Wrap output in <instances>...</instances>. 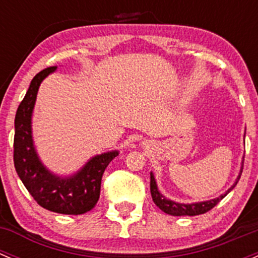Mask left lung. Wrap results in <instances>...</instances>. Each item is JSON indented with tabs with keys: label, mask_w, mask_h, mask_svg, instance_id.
<instances>
[{
	"label": "left lung",
	"mask_w": 258,
	"mask_h": 258,
	"mask_svg": "<svg viewBox=\"0 0 258 258\" xmlns=\"http://www.w3.org/2000/svg\"><path fill=\"white\" fill-rule=\"evenodd\" d=\"M243 158H242V162H241L240 173H238V176L236 177L233 184L227 189V191L223 192L222 195H220V196L216 197V199L209 200V201L194 202V204H181V202H176L173 201V200H170L166 196H163V195L160 192V189H158L155 175H153V172H151L150 189H151V196H152L153 202H155L156 206H157L161 211H163V212H166L167 215H171V216H197V215H202V213H206L207 211L213 209V207H215L221 200L225 199V197L227 196L233 188H235L238 179L241 177L242 168H243Z\"/></svg>",
	"instance_id": "8db88e82"
}]
</instances>
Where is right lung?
I'll use <instances>...</instances> for the list:
<instances>
[{
	"mask_svg": "<svg viewBox=\"0 0 258 258\" xmlns=\"http://www.w3.org/2000/svg\"><path fill=\"white\" fill-rule=\"evenodd\" d=\"M57 66L38 72L31 81L15 117L14 161L18 177L40 206L62 215H82L96 206L100 199L101 179L118 151L91 157L77 172L59 176L48 170L38 156L32 136V113L42 81Z\"/></svg>",
	"mask_w": 258,
	"mask_h": 258,
	"instance_id": "add662e5",
	"label": "right lung"
}]
</instances>
